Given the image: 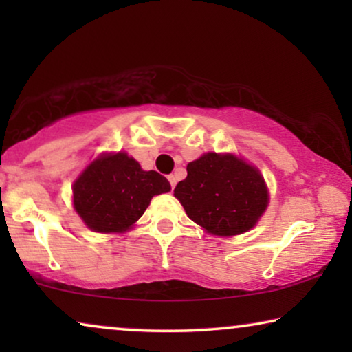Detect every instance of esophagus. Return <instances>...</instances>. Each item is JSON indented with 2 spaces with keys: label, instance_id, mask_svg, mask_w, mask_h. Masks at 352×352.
<instances>
[{
  "label": "esophagus",
  "instance_id": "34e87169",
  "mask_svg": "<svg viewBox=\"0 0 352 352\" xmlns=\"http://www.w3.org/2000/svg\"><path fill=\"white\" fill-rule=\"evenodd\" d=\"M168 181H170L171 187H173V189H175V186H176V176H175V175H170V176H168Z\"/></svg>",
  "mask_w": 352,
  "mask_h": 352
}]
</instances>
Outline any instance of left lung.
I'll return each instance as SVG.
<instances>
[{"mask_svg":"<svg viewBox=\"0 0 352 352\" xmlns=\"http://www.w3.org/2000/svg\"><path fill=\"white\" fill-rule=\"evenodd\" d=\"M175 197L194 223L224 237L252 229L269 201L256 168L213 152L187 165V177L177 182Z\"/></svg>","mask_w":352,"mask_h":352,"instance_id":"left-lung-1","label":"left lung"}]
</instances>
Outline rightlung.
<instances>
[{
    "mask_svg": "<svg viewBox=\"0 0 352 352\" xmlns=\"http://www.w3.org/2000/svg\"><path fill=\"white\" fill-rule=\"evenodd\" d=\"M171 186L157 171L118 152L91 163L74 184V205L94 232H124L144 214L153 195L170 192Z\"/></svg>",
    "mask_w": 352,
    "mask_h": 352,
    "instance_id": "obj_1",
    "label": "right lung"
}]
</instances>
